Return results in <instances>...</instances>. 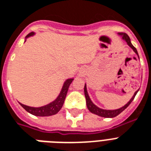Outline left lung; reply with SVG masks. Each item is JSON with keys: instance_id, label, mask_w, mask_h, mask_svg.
<instances>
[{"instance_id": "left-lung-1", "label": "left lung", "mask_w": 151, "mask_h": 151, "mask_svg": "<svg viewBox=\"0 0 151 151\" xmlns=\"http://www.w3.org/2000/svg\"><path fill=\"white\" fill-rule=\"evenodd\" d=\"M118 35L119 36L122 37V40H124L125 42L127 43V45L130 47V48L134 51V52L136 53L137 55L139 56L138 55V52L136 50V48L134 47L131 43V40L129 38V37L128 36V34H124V33H118ZM139 88L137 91H136V92L134 93L133 96L132 97L131 99L128 102V103L125 104L124 106H123L122 107L119 108V109H116V110H104V109H102V108L98 107L96 105H95L94 103H92V101L90 99L89 96H88V93L87 91V86H86V84H85V88H84V92H85V99H86V105H87V107L88 109L90 112L92 113V114H96L98 116H100V117H110V118H112V117H114L116 116H117L118 114H120L121 113L126 109L128 106H129V104L132 102V100L134 99L135 96H136V95L137 94V92H139Z\"/></svg>"}]
</instances>
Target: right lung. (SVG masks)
I'll list each match as a JSON object with an SVG mask.
<instances>
[{"label": "right lung", "mask_w": 151, "mask_h": 151, "mask_svg": "<svg viewBox=\"0 0 151 151\" xmlns=\"http://www.w3.org/2000/svg\"><path fill=\"white\" fill-rule=\"evenodd\" d=\"M35 35V33L32 32L29 34L26 37L25 41H27V38H29L30 37H33ZM73 81V78H68L66 79L63 83V85L62 87V89L59 92V96L56 97V99L53 100L52 102L49 103L48 104H46L42 106H39V107H34V106H29L24 105L22 103L19 104L22 106V107L24 108L25 110H27V112L34 115V116H39V117H48V116H52V115L56 114L57 113L59 112V110H61L63 107L64 101L66 99V94L68 92L69 87L72 81Z\"/></svg>", "instance_id": "1"}]
</instances>
